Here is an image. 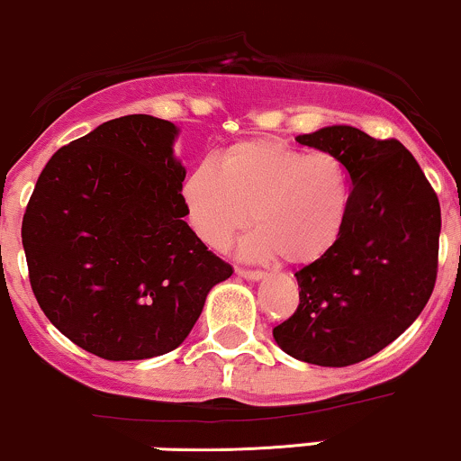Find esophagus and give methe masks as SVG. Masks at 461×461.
I'll use <instances>...</instances> for the list:
<instances>
[{"label": "esophagus", "instance_id": "34e87169", "mask_svg": "<svg viewBox=\"0 0 461 461\" xmlns=\"http://www.w3.org/2000/svg\"><path fill=\"white\" fill-rule=\"evenodd\" d=\"M239 273V277H245V280H262V277L267 276L265 271H258V269H236Z\"/></svg>", "mask_w": 461, "mask_h": 461}]
</instances>
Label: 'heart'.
<instances>
[{
  "label": "heart",
  "instance_id": "obj_1",
  "mask_svg": "<svg viewBox=\"0 0 461 461\" xmlns=\"http://www.w3.org/2000/svg\"><path fill=\"white\" fill-rule=\"evenodd\" d=\"M181 196L190 227L210 249L225 251L254 219L258 230L242 240V256L311 265L346 230L352 181L335 153L260 138L231 144L216 168L196 166Z\"/></svg>",
  "mask_w": 461,
  "mask_h": 461
}]
</instances>
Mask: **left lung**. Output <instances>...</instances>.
<instances>
[{
  "label": "left lung",
  "mask_w": 461,
  "mask_h": 461,
  "mask_svg": "<svg viewBox=\"0 0 461 461\" xmlns=\"http://www.w3.org/2000/svg\"><path fill=\"white\" fill-rule=\"evenodd\" d=\"M297 141L346 164L352 203L332 251L295 273L300 306L273 337L312 366H354L401 337L427 306L438 277L439 201L398 140L326 126Z\"/></svg>",
  "instance_id": "8db88e82"
}]
</instances>
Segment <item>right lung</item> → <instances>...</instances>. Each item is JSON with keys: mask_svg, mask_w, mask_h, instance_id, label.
Segmentation results:
<instances>
[{"mask_svg": "<svg viewBox=\"0 0 461 461\" xmlns=\"http://www.w3.org/2000/svg\"><path fill=\"white\" fill-rule=\"evenodd\" d=\"M176 126L124 115L59 149L23 214L30 286L69 341L107 361L175 350L234 273L185 222Z\"/></svg>", "mask_w": 461, "mask_h": 461, "instance_id": "right-lung-1", "label": "right lung"}]
</instances>
